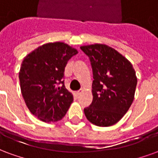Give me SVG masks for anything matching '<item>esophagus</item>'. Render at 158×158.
Instances as JSON below:
<instances>
[{
  "label": "esophagus",
  "instance_id": "1",
  "mask_svg": "<svg viewBox=\"0 0 158 158\" xmlns=\"http://www.w3.org/2000/svg\"><path fill=\"white\" fill-rule=\"evenodd\" d=\"M81 93H82V90H81V89H80V90L77 91V93H77V96H78V95H80V94Z\"/></svg>",
  "mask_w": 158,
  "mask_h": 158
}]
</instances>
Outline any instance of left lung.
<instances>
[{
	"mask_svg": "<svg viewBox=\"0 0 158 158\" xmlns=\"http://www.w3.org/2000/svg\"><path fill=\"white\" fill-rule=\"evenodd\" d=\"M93 69V102L84 109L87 118L98 126L119 121L134 100L135 71L127 59L105 44L81 46Z\"/></svg>",
	"mask_w": 158,
	"mask_h": 158,
	"instance_id": "8db88e82",
	"label": "left lung"
}]
</instances>
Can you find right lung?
<instances>
[{"label":"right lung","mask_w":158,"mask_h":158,"mask_svg":"<svg viewBox=\"0 0 158 158\" xmlns=\"http://www.w3.org/2000/svg\"><path fill=\"white\" fill-rule=\"evenodd\" d=\"M77 54L66 44L49 43L23 60L19 71L22 95L29 111L42 121L60 120L73 102L63 78L67 61Z\"/></svg>","instance_id":"obj_1"}]
</instances>
